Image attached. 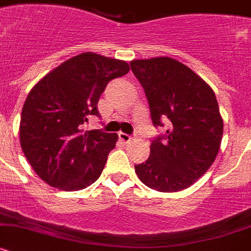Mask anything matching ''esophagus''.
I'll list each match as a JSON object with an SVG mask.
<instances>
[{
    "label": "esophagus",
    "mask_w": 251,
    "mask_h": 251,
    "mask_svg": "<svg viewBox=\"0 0 251 251\" xmlns=\"http://www.w3.org/2000/svg\"><path fill=\"white\" fill-rule=\"evenodd\" d=\"M119 138H120V140H123L124 143H128V141H131L132 139H134V136H131V135H128V134H125V132H119Z\"/></svg>",
    "instance_id": "obj_1"
}]
</instances>
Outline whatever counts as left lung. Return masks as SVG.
<instances>
[{
	"instance_id": "obj_1",
	"label": "left lung",
	"mask_w": 251,
	"mask_h": 251,
	"mask_svg": "<svg viewBox=\"0 0 251 251\" xmlns=\"http://www.w3.org/2000/svg\"><path fill=\"white\" fill-rule=\"evenodd\" d=\"M149 102L154 126L169 121L167 134L135 165L139 179L159 192H178L201 178L216 159L224 134L216 96L198 74L169 56L130 63Z\"/></svg>"
}]
</instances>
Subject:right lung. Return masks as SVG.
<instances>
[{
  "mask_svg": "<svg viewBox=\"0 0 251 251\" xmlns=\"http://www.w3.org/2000/svg\"><path fill=\"white\" fill-rule=\"evenodd\" d=\"M126 62L82 53L62 63L32 87L24 103L20 144L41 179L62 191H79L99 179L117 134L84 131L88 115L100 116V96Z\"/></svg>",
  "mask_w": 251,
  "mask_h": 251,
  "instance_id": "1",
  "label": "right lung"
}]
</instances>
